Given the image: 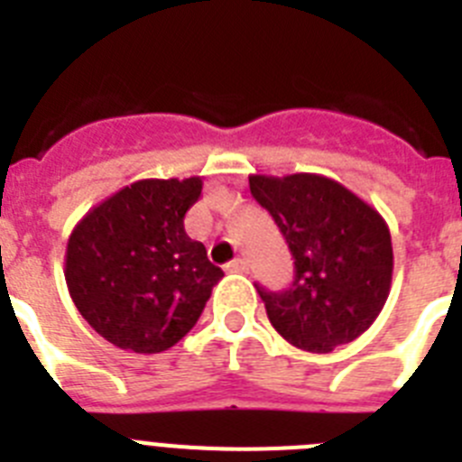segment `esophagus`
Returning a JSON list of instances; mask_svg holds the SVG:
<instances>
[{
	"label": "esophagus",
	"instance_id": "1",
	"mask_svg": "<svg viewBox=\"0 0 462 462\" xmlns=\"http://www.w3.org/2000/svg\"><path fill=\"white\" fill-rule=\"evenodd\" d=\"M226 271L228 273H247L250 271V266H247V261L245 259H234L226 263Z\"/></svg>",
	"mask_w": 462,
	"mask_h": 462
}]
</instances>
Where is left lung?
I'll list each match as a JSON object with an SVG mask.
<instances>
[{"label":"left lung","mask_w":462,"mask_h":462,"mask_svg":"<svg viewBox=\"0 0 462 462\" xmlns=\"http://www.w3.org/2000/svg\"><path fill=\"white\" fill-rule=\"evenodd\" d=\"M250 191L293 256L289 289L256 284L277 333L312 354L356 340L389 298L393 247L382 215L340 182L314 173L250 175Z\"/></svg>","instance_id":"left-lung-1"}]
</instances>
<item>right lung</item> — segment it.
<instances>
[{"label": "right lung", "instance_id": "1", "mask_svg": "<svg viewBox=\"0 0 462 462\" xmlns=\"http://www.w3.org/2000/svg\"><path fill=\"white\" fill-rule=\"evenodd\" d=\"M201 189V178L138 180L94 206L69 236V293L120 349L159 354L180 342L224 277L185 231Z\"/></svg>", "mask_w": 462, "mask_h": 462}]
</instances>
